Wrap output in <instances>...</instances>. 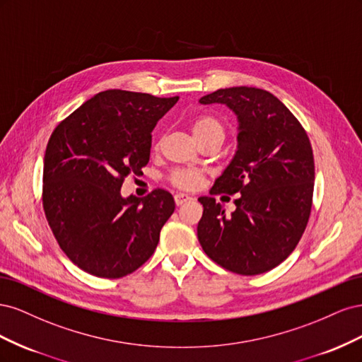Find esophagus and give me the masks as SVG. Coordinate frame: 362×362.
<instances>
[{
	"mask_svg": "<svg viewBox=\"0 0 362 362\" xmlns=\"http://www.w3.org/2000/svg\"><path fill=\"white\" fill-rule=\"evenodd\" d=\"M192 198L189 194H184V193H178V194H175V204H177L178 206L180 205H182V204H185L187 201H190Z\"/></svg>",
	"mask_w": 362,
	"mask_h": 362,
	"instance_id": "1",
	"label": "esophagus"
}]
</instances>
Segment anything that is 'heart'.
<instances>
[{
	"mask_svg": "<svg viewBox=\"0 0 362 362\" xmlns=\"http://www.w3.org/2000/svg\"><path fill=\"white\" fill-rule=\"evenodd\" d=\"M192 131L196 140H201L208 136H225V127L221 120L213 116H199L193 120ZM202 181V173L194 169H181L172 173L170 182L184 190H193Z\"/></svg>",
	"mask_w": 362,
	"mask_h": 362,
	"instance_id": "b5f03b06",
	"label": "heart"
}]
</instances>
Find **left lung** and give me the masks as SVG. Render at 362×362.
<instances>
[{
  "instance_id": "left-lung-1",
  "label": "left lung",
  "mask_w": 362,
  "mask_h": 362,
  "mask_svg": "<svg viewBox=\"0 0 362 362\" xmlns=\"http://www.w3.org/2000/svg\"><path fill=\"white\" fill-rule=\"evenodd\" d=\"M201 104H225L237 115L235 156L211 194H235V211L210 196L198 201L204 213L198 238L218 266L252 276L286 259L308 223L314 190V157L298 119L275 95L257 87L218 89Z\"/></svg>"
}]
</instances>
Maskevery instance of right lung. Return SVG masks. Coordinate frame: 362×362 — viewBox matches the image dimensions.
I'll list each match as a JSON object with an SVG mask.
<instances>
[{"label": "right lung", "instance_id": "1", "mask_svg": "<svg viewBox=\"0 0 362 362\" xmlns=\"http://www.w3.org/2000/svg\"><path fill=\"white\" fill-rule=\"evenodd\" d=\"M178 100L105 90L52 131L43 158V210L62 250L93 276H127L154 254L175 210L172 194L156 189L145 198H122L120 187L148 164L152 129Z\"/></svg>", "mask_w": 362, "mask_h": 362}]
</instances>
